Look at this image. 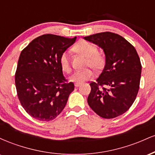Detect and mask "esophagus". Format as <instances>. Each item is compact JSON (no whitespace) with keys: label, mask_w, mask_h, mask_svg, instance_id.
Segmentation results:
<instances>
[{"label":"esophagus","mask_w":155,"mask_h":155,"mask_svg":"<svg viewBox=\"0 0 155 155\" xmlns=\"http://www.w3.org/2000/svg\"><path fill=\"white\" fill-rule=\"evenodd\" d=\"M80 84H79V83H75V84H74V86H75L76 87H78L80 86Z\"/></svg>","instance_id":"34e87169"}]
</instances>
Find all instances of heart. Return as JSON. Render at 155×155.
<instances>
[{"instance_id":"heart-1","label":"heart","mask_w":155,"mask_h":155,"mask_svg":"<svg viewBox=\"0 0 155 155\" xmlns=\"http://www.w3.org/2000/svg\"><path fill=\"white\" fill-rule=\"evenodd\" d=\"M74 50L87 58L86 66L91 67L95 71L102 70L106 64V58L101 53L97 52V48L90 42L86 41H80L74 47ZM60 66L64 72L71 71V63L68 55L66 52H63L60 55L59 59ZM93 76V72L90 68H86L82 71H75L69 77V80L72 82L82 83L87 81Z\"/></svg>"}]
</instances>
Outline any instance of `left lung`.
<instances>
[{
	"label": "left lung",
	"instance_id": "left-lung-1",
	"mask_svg": "<svg viewBox=\"0 0 155 155\" xmlns=\"http://www.w3.org/2000/svg\"><path fill=\"white\" fill-rule=\"evenodd\" d=\"M104 49L106 65L96 81L90 84V107L97 115L112 119L125 113L139 90L141 64L135 47L121 35L104 32L84 37Z\"/></svg>",
	"mask_w": 155,
	"mask_h": 155
}]
</instances>
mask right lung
<instances>
[{"mask_svg":"<svg viewBox=\"0 0 155 155\" xmlns=\"http://www.w3.org/2000/svg\"><path fill=\"white\" fill-rule=\"evenodd\" d=\"M53 34L37 37L21 51L15 74L17 96L27 113L51 121L61 113L74 90L60 66V57L76 41Z\"/></svg>","mask_w":155,"mask_h":155,"instance_id":"1","label":"right lung"}]
</instances>
